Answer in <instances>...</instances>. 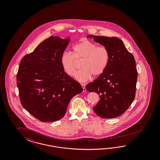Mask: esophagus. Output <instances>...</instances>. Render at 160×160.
<instances>
[{
	"mask_svg": "<svg viewBox=\"0 0 160 160\" xmlns=\"http://www.w3.org/2000/svg\"><path fill=\"white\" fill-rule=\"evenodd\" d=\"M81 85H82V92H86V85H85V84H82Z\"/></svg>",
	"mask_w": 160,
	"mask_h": 160,
	"instance_id": "1",
	"label": "esophagus"
}]
</instances>
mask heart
<instances>
[{
    "label": "heart",
    "instance_id": "heart-1",
    "mask_svg": "<svg viewBox=\"0 0 160 160\" xmlns=\"http://www.w3.org/2000/svg\"><path fill=\"white\" fill-rule=\"evenodd\" d=\"M73 55L64 52L60 58L63 70L70 76H73L77 68L76 60H82L81 70L75 74L80 82H86L92 76L97 77L104 73L110 60L108 50L104 46L97 47L96 44L84 40L73 46Z\"/></svg>",
    "mask_w": 160,
    "mask_h": 160
}]
</instances>
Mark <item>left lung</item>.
<instances>
[{"mask_svg":"<svg viewBox=\"0 0 160 160\" xmlns=\"http://www.w3.org/2000/svg\"><path fill=\"white\" fill-rule=\"evenodd\" d=\"M88 38H92L110 53L106 70L86 86V90L96 92L100 98L93 110L102 118H116L126 112L135 98L137 80L135 59L121 39L93 35Z\"/></svg>","mask_w":160,"mask_h":160,"instance_id":"8db88e82","label":"left lung"}]
</instances>
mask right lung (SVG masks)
Masks as SVG:
<instances>
[{
    "instance_id": "obj_1",
    "label": "right lung",
    "mask_w": 160,
    "mask_h": 160,
    "mask_svg": "<svg viewBox=\"0 0 160 160\" xmlns=\"http://www.w3.org/2000/svg\"><path fill=\"white\" fill-rule=\"evenodd\" d=\"M69 42L68 37L50 36L20 61L16 77L20 102L40 121L62 118L72 98L82 92V86L64 72L60 63Z\"/></svg>"
}]
</instances>
